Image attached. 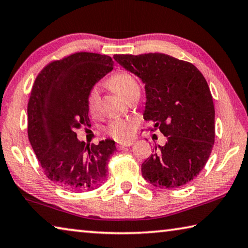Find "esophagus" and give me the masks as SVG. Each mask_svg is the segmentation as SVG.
Wrapping results in <instances>:
<instances>
[{"mask_svg":"<svg viewBox=\"0 0 248 248\" xmlns=\"http://www.w3.org/2000/svg\"><path fill=\"white\" fill-rule=\"evenodd\" d=\"M133 144V142H124V143H119L118 144V149L123 150L124 148H128V146H131Z\"/></svg>","mask_w":248,"mask_h":248,"instance_id":"1","label":"esophagus"}]
</instances>
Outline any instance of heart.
Masks as SVG:
<instances>
[{
	"mask_svg": "<svg viewBox=\"0 0 248 248\" xmlns=\"http://www.w3.org/2000/svg\"><path fill=\"white\" fill-rule=\"evenodd\" d=\"M108 85L110 89L114 90L116 93L129 102L134 97L140 96V85L137 78L125 71H119L108 79ZM99 102V93L97 87H93L90 91L87 96V106L91 111H95L98 106ZM107 132L112 138L117 140H127L132 136L134 124L130 121L124 119H114L107 125Z\"/></svg>",
	"mask_w": 248,
	"mask_h": 248,
	"instance_id": "1",
	"label": "heart"
}]
</instances>
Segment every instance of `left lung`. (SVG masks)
<instances>
[{
	"label": "left lung",
	"instance_id": "8db88e82",
	"mask_svg": "<svg viewBox=\"0 0 248 248\" xmlns=\"http://www.w3.org/2000/svg\"><path fill=\"white\" fill-rule=\"evenodd\" d=\"M114 59L143 82L144 119L167 138L143 162L142 176L162 189L184 187L202 170L215 144V106L207 81L194 64L169 54Z\"/></svg>",
	"mask_w": 248,
	"mask_h": 248
}]
</instances>
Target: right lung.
<instances>
[{
	"label": "right lung",
	"instance_id": "obj_1",
	"mask_svg": "<svg viewBox=\"0 0 248 248\" xmlns=\"http://www.w3.org/2000/svg\"><path fill=\"white\" fill-rule=\"evenodd\" d=\"M114 69L105 54L77 52L41 70L28 102V139L47 177L65 189L91 191L107 177L115 141H78L75 129L89 125L87 96Z\"/></svg>",
	"mask_w": 248,
	"mask_h": 248
}]
</instances>
